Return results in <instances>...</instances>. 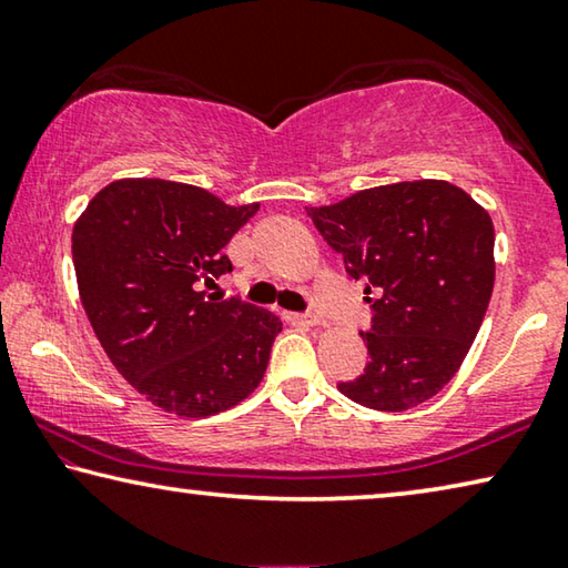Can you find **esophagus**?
<instances>
[{
  "label": "esophagus",
  "instance_id": "1",
  "mask_svg": "<svg viewBox=\"0 0 568 568\" xmlns=\"http://www.w3.org/2000/svg\"><path fill=\"white\" fill-rule=\"evenodd\" d=\"M291 324H298V326H316L318 324V316L313 311L306 313H287L285 316Z\"/></svg>",
  "mask_w": 568,
  "mask_h": 568
}]
</instances>
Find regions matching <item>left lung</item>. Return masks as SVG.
Segmentation results:
<instances>
[{
    "label": "left lung",
    "mask_w": 568,
    "mask_h": 568,
    "mask_svg": "<svg viewBox=\"0 0 568 568\" xmlns=\"http://www.w3.org/2000/svg\"><path fill=\"white\" fill-rule=\"evenodd\" d=\"M328 247L365 281L367 367L336 387L372 410L426 403L456 375L489 306L495 230L485 209L446 181L377 185L306 209Z\"/></svg>",
    "instance_id": "obj_1"
}]
</instances>
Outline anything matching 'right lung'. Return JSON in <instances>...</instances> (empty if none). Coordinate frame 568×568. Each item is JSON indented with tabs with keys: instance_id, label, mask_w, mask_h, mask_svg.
<instances>
[{
	"instance_id": "1",
	"label": "right lung",
	"mask_w": 568,
	"mask_h": 568,
	"mask_svg": "<svg viewBox=\"0 0 568 568\" xmlns=\"http://www.w3.org/2000/svg\"><path fill=\"white\" fill-rule=\"evenodd\" d=\"M260 203L226 206L199 185L124 178L73 226L83 311L106 357L152 405L183 418L255 393L281 318L203 287L232 273L224 247Z\"/></svg>"
}]
</instances>
